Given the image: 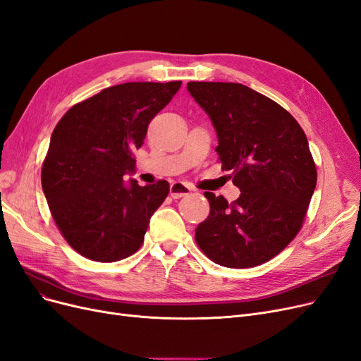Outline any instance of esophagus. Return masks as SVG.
Returning a JSON list of instances; mask_svg holds the SVG:
<instances>
[{
  "instance_id": "esophagus-1",
  "label": "esophagus",
  "mask_w": 361,
  "mask_h": 361,
  "mask_svg": "<svg viewBox=\"0 0 361 361\" xmlns=\"http://www.w3.org/2000/svg\"><path fill=\"white\" fill-rule=\"evenodd\" d=\"M190 192H191V188H188V186L182 182H175L170 186V195L173 198H180L183 195H188Z\"/></svg>"
}]
</instances>
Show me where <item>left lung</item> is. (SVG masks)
<instances>
[{
  "label": "left lung",
  "instance_id": "left-lung-1",
  "mask_svg": "<svg viewBox=\"0 0 361 361\" xmlns=\"http://www.w3.org/2000/svg\"><path fill=\"white\" fill-rule=\"evenodd\" d=\"M186 90L212 121L222 170H233L240 190L230 204L204 192L210 214L195 240L224 267L263 264L300 231L315 191L306 134L283 107L242 83L188 82Z\"/></svg>",
  "mask_w": 361,
  "mask_h": 361
}]
</instances>
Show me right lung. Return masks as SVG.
Returning <instances> with one entry per match:
<instances>
[{
	"label": "right lung",
	"mask_w": 361,
	"mask_h": 361,
	"mask_svg": "<svg viewBox=\"0 0 361 361\" xmlns=\"http://www.w3.org/2000/svg\"><path fill=\"white\" fill-rule=\"evenodd\" d=\"M182 82H128L73 106L52 133L42 186L61 234L80 255L114 263L139 250L169 195L159 180L140 186L133 152Z\"/></svg>",
	"instance_id": "add662e5"
}]
</instances>
